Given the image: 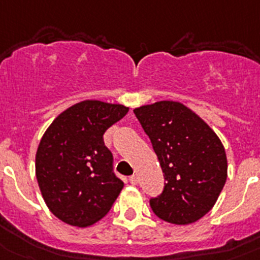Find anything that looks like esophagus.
<instances>
[{
    "label": "esophagus",
    "mask_w": 260,
    "mask_h": 260,
    "mask_svg": "<svg viewBox=\"0 0 260 260\" xmlns=\"http://www.w3.org/2000/svg\"><path fill=\"white\" fill-rule=\"evenodd\" d=\"M128 181H130L132 184H137L138 183V177H137V175H132V177L128 178Z\"/></svg>",
    "instance_id": "34e87169"
}]
</instances>
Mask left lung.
I'll use <instances>...</instances> for the list:
<instances>
[{
	"label": "left lung",
	"mask_w": 260,
	"mask_h": 260,
	"mask_svg": "<svg viewBox=\"0 0 260 260\" xmlns=\"http://www.w3.org/2000/svg\"><path fill=\"white\" fill-rule=\"evenodd\" d=\"M165 177L164 191L150 199L158 218L188 224L206 215L227 179V158L220 139L188 107L160 101L135 109Z\"/></svg>",
	"instance_id": "obj_1"
}]
</instances>
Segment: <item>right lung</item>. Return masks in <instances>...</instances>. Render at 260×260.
Instances as JSON below:
<instances>
[{"instance_id": "right-lung-1", "label": "right lung", "mask_w": 260, "mask_h": 260, "mask_svg": "<svg viewBox=\"0 0 260 260\" xmlns=\"http://www.w3.org/2000/svg\"><path fill=\"white\" fill-rule=\"evenodd\" d=\"M128 107L82 101L55 118L41 139L36 175L45 203L58 219L86 227L111 209L123 188L104 143L107 128Z\"/></svg>"}]
</instances>
